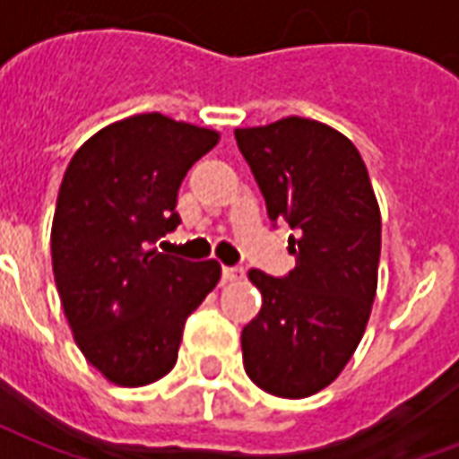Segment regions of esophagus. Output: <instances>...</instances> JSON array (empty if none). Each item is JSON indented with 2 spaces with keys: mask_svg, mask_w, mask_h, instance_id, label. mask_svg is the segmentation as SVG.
<instances>
[{
  "mask_svg": "<svg viewBox=\"0 0 459 459\" xmlns=\"http://www.w3.org/2000/svg\"><path fill=\"white\" fill-rule=\"evenodd\" d=\"M243 278V268H223V282H238Z\"/></svg>",
  "mask_w": 459,
  "mask_h": 459,
  "instance_id": "1",
  "label": "esophagus"
}]
</instances>
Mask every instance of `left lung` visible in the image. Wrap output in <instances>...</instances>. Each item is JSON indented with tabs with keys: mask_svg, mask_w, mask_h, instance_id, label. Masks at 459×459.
I'll list each match as a JSON object with an SVG mask.
<instances>
[{
	"mask_svg": "<svg viewBox=\"0 0 459 459\" xmlns=\"http://www.w3.org/2000/svg\"><path fill=\"white\" fill-rule=\"evenodd\" d=\"M273 223L292 229L295 270L273 278L250 270L263 295L243 327L250 381L280 398L329 385L364 337L381 255V213L351 140L307 117L236 130Z\"/></svg>",
	"mask_w": 459,
	"mask_h": 459,
	"instance_id": "1",
	"label": "left lung"
}]
</instances>
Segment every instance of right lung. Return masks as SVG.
I'll list each match as a JSON object with an SVG mask.
<instances>
[{"instance_id": "obj_1", "label": "right lung", "mask_w": 459, "mask_h": 459, "mask_svg": "<svg viewBox=\"0 0 459 459\" xmlns=\"http://www.w3.org/2000/svg\"><path fill=\"white\" fill-rule=\"evenodd\" d=\"M219 132L160 113L95 132L61 181L51 226L54 278L78 349L117 385H147L177 364L184 322L216 288V260L154 243L181 223L177 196Z\"/></svg>"}]
</instances>
